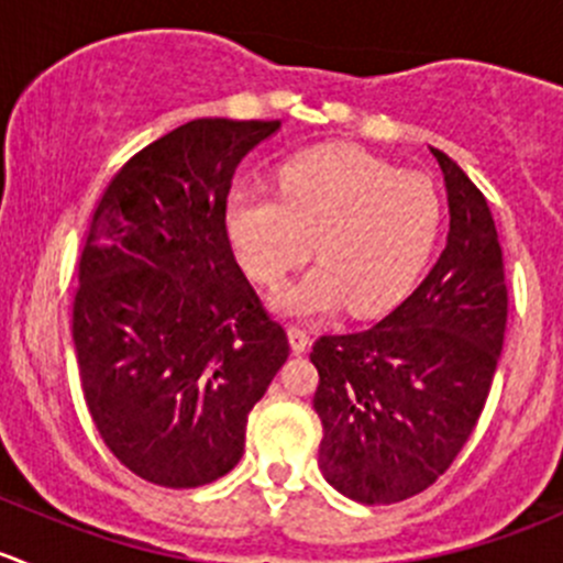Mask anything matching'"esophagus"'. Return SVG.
<instances>
[{"label":"esophagus","mask_w":563,"mask_h":563,"mask_svg":"<svg viewBox=\"0 0 563 563\" xmlns=\"http://www.w3.org/2000/svg\"><path fill=\"white\" fill-rule=\"evenodd\" d=\"M288 340H291V349L297 351V354L308 351V345H310L308 329H302V327H291V329H288Z\"/></svg>","instance_id":"esophagus-1"}]
</instances>
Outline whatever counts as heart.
<instances>
[{"mask_svg": "<svg viewBox=\"0 0 563 563\" xmlns=\"http://www.w3.org/2000/svg\"><path fill=\"white\" fill-rule=\"evenodd\" d=\"M223 220L242 269L269 288L302 266L316 242L321 264L277 294L283 313L323 316L349 302L351 313L373 316L422 272L441 229V198L424 174L327 144L283 163L275 192H231Z\"/></svg>", "mask_w": 563, "mask_h": 563, "instance_id": "obj_1", "label": "heart"}]
</instances>
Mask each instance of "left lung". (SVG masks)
<instances>
[{
    "mask_svg": "<svg viewBox=\"0 0 563 563\" xmlns=\"http://www.w3.org/2000/svg\"><path fill=\"white\" fill-rule=\"evenodd\" d=\"M450 196V236L430 275L384 321L321 334L313 408L321 474L360 504L428 490L460 455L490 395L507 329L496 223L479 187L433 150Z\"/></svg>",
    "mask_w": 563,
    "mask_h": 563,
    "instance_id": "left-lung-1",
    "label": "left lung"
}]
</instances>
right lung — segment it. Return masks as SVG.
Instances as JSON below:
<instances>
[{"instance_id": "add662e5", "label": "right lung", "mask_w": 563, "mask_h": 563, "mask_svg": "<svg viewBox=\"0 0 563 563\" xmlns=\"http://www.w3.org/2000/svg\"><path fill=\"white\" fill-rule=\"evenodd\" d=\"M277 128L181 124L113 174L84 234L73 299L84 400L113 457L152 485L229 474L291 351L223 220L236 166Z\"/></svg>"}]
</instances>
